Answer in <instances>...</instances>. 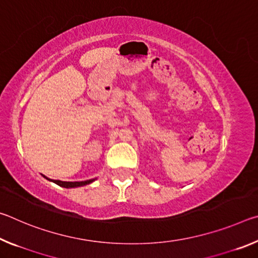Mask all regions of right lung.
Listing matches in <instances>:
<instances>
[{"label":"right lung","instance_id":"obj_1","mask_svg":"<svg viewBox=\"0 0 258 258\" xmlns=\"http://www.w3.org/2000/svg\"><path fill=\"white\" fill-rule=\"evenodd\" d=\"M44 178H46L47 181H51L55 183V184H58L59 186H62V187H67V189H71V187H78V186H84L90 184V183L94 182L97 180V177L95 178H91V180H86V181H75V182H67V181H60V180H51V178L46 177L45 175H42Z\"/></svg>","mask_w":258,"mask_h":258}]
</instances>
